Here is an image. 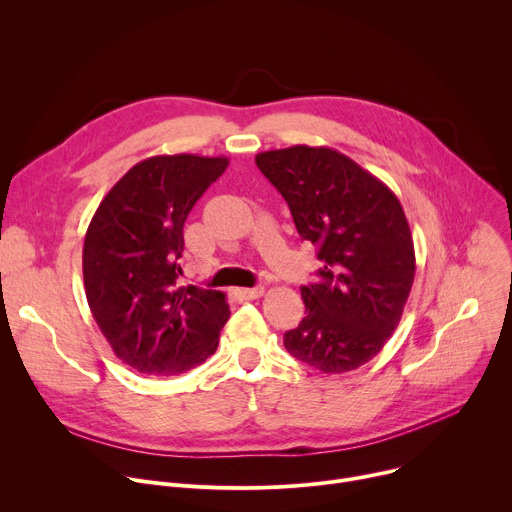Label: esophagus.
<instances>
[{
	"instance_id": "esophagus-1",
	"label": "esophagus",
	"mask_w": 512,
	"mask_h": 512,
	"mask_svg": "<svg viewBox=\"0 0 512 512\" xmlns=\"http://www.w3.org/2000/svg\"><path fill=\"white\" fill-rule=\"evenodd\" d=\"M263 292H265V288H261V286H255V288H239V290H235V294H237V296H241V298H245V300L261 298V296H263Z\"/></svg>"
}]
</instances>
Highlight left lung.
<instances>
[{"label":"left lung","instance_id":"8db88e82","mask_svg":"<svg viewBox=\"0 0 512 512\" xmlns=\"http://www.w3.org/2000/svg\"><path fill=\"white\" fill-rule=\"evenodd\" d=\"M255 163L324 263L320 280L300 288L306 316L284 335L288 353L324 374L361 367L392 337L414 282V245L398 198L329 147L265 151Z\"/></svg>","mask_w":512,"mask_h":512}]
</instances>
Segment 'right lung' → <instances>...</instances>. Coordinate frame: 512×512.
<instances>
[{
	"mask_svg": "<svg viewBox=\"0 0 512 512\" xmlns=\"http://www.w3.org/2000/svg\"><path fill=\"white\" fill-rule=\"evenodd\" d=\"M226 167V157H149L114 185L89 222V310L116 357L141 374H183L218 347L230 314L226 296L179 286V259L185 218Z\"/></svg>",
	"mask_w": 512,
	"mask_h": 512,
	"instance_id": "add662e5",
	"label": "right lung"
}]
</instances>
